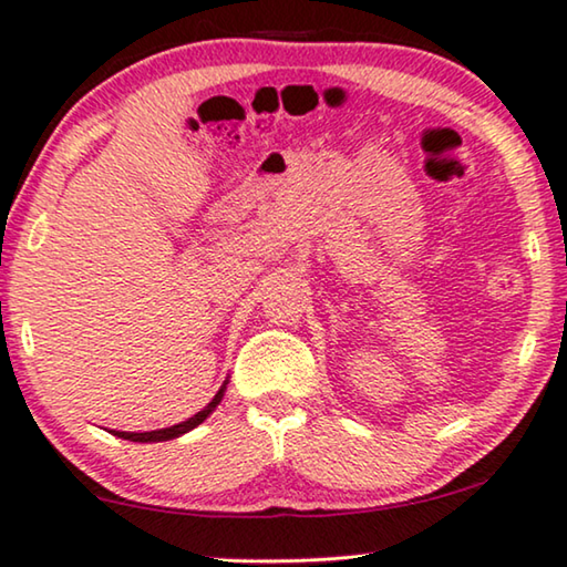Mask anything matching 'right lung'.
Here are the masks:
<instances>
[{
  "instance_id": "obj_1",
  "label": "right lung",
  "mask_w": 567,
  "mask_h": 567,
  "mask_svg": "<svg viewBox=\"0 0 567 567\" xmlns=\"http://www.w3.org/2000/svg\"><path fill=\"white\" fill-rule=\"evenodd\" d=\"M224 390H226V384L221 386V390L216 392V396L214 400H210L206 408H203L198 415H193V417H188L185 422H181V425H173V427H163V430H150V433H120V430H114V435H120V437H124V441H134V443H159V441H173V437H181L183 433H188V430H193V427H198L203 420H206L210 412L216 410V404L221 402V396H224Z\"/></svg>"
}]
</instances>
